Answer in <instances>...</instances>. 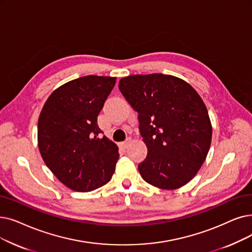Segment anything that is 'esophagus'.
<instances>
[{"mask_svg":"<svg viewBox=\"0 0 252 252\" xmlns=\"http://www.w3.org/2000/svg\"><path fill=\"white\" fill-rule=\"evenodd\" d=\"M130 140L129 138L128 139H126L125 142H122V143H120V146H122L124 149H126V148H127L128 147V145H129V143H130Z\"/></svg>","mask_w":252,"mask_h":252,"instance_id":"obj_1","label":"esophagus"}]
</instances>
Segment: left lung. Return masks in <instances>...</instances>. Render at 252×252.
<instances>
[{"label":"left lung","mask_w":252,"mask_h":252,"mask_svg":"<svg viewBox=\"0 0 252 252\" xmlns=\"http://www.w3.org/2000/svg\"><path fill=\"white\" fill-rule=\"evenodd\" d=\"M119 91L138 112L147 157L138 169L147 183L177 189L198 173L209 151L212 126L199 94L184 80L165 74L132 75Z\"/></svg>","instance_id":"left-lung-1"}]
</instances>
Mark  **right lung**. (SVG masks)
<instances>
[{"label":"right lung","instance_id":"right-lung-1","mask_svg":"<svg viewBox=\"0 0 252 252\" xmlns=\"http://www.w3.org/2000/svg\"><path fill=\"white\" fill-rule=\"evenodd\" d=\"M115 77L89 75L54 91L38 120V146L50 171L65 187L92 191L110 181L118 147L101 137L97 115L115 85Z\"/></svg>","mask_w":252,"mask_h":252}]
</instances>
